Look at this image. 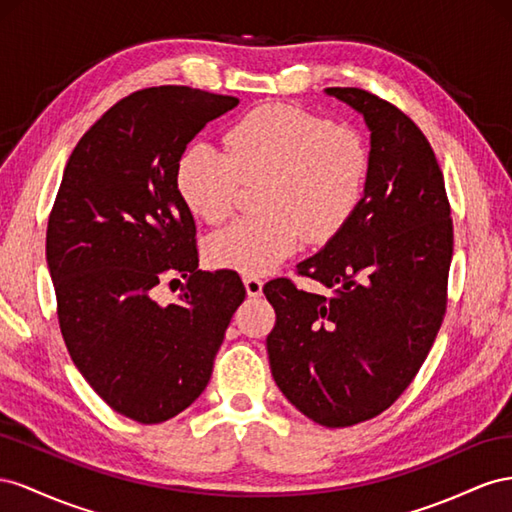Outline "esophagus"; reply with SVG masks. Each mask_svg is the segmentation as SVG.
I'll list each match as a JSON object with an SVG mask.
<instances>
[{
    "label": "esophagus",
    "mask_w": 512,
    "mask_h": 512,
    "mask_svg": "<svg viewBox=\"0 0 512 512\" xmlns=\"http://www.w3.org/2000/svg\"><path fill=\"white\" fill-rule=\"evenodd\" d=\"M244 287H246V294L251 298H259L261 291H264V281L259 279V276L253 274H246L244 276Z\"/></svg>",
    "instance_id": "esophagus-1"
}]
</instances>
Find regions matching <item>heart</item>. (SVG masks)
<instances>
[{"label":"heart","mask_w":512,"mask_h":512,"mask_svg":"<svg viewBox=\"0 0 512 512\" xmlns=\"http://www.w3.org/2000/svg\"><path fill=\"white\" fill-rule=\"evenodd\" d=\"M242 180H264L257 188L261 214L216 231L208 257L218 268L264 274L304 238L326 242L352 221L367 193L369 148L354 128L268 102L227 130L225 150L193 143L175 165L182 201L210 225L231 216Z\"/></svg>","instance_id":"heart-1"}]
</instances>
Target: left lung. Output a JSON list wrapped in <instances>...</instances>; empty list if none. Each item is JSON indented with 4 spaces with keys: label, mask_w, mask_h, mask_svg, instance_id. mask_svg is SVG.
Segmentation results:
<instances>
[{
    "label": "left lung",
    "mask_w": 512,
    "mask_h": 512,
    "mask_svg": "<svg viewBox=\"0 0 512 512\" xmlns=\"http://www.w3.org/2000/svg\"><path fill=\"white\" fill-rule=\"evenodd\" d=\"M326 94L371 130L369 182L358 212L298 274L266 283L276 324L268 358L291 405L330 429L375 418L412 384L446 313L452 218L444 175L422 130L358 87Z\"/></svg>",
    "instance_id": "8db88e82"
}]
</instances>
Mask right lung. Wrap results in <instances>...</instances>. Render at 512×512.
Instances as JSON below:
<instances>
[{"instance_id":"add662e5","label":"right lung","mask_w":512,"mask_h":512,"mask_svg":"<svg viewBox=\"0 0 512 512\" xmlns=\"http://www.w3.org/2000/svg\"><path fill=\"white\" fill-rule=\"evenodd\" d=\"M238 98L160 85L122 98L72 150L47 227L57 319L79 373L111 410L156 425L206 390L246 289L201 272L193 214L175 165ZM182 275L179 300L155 287Z\"/></svg>"}]
</instances>
